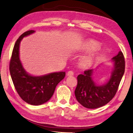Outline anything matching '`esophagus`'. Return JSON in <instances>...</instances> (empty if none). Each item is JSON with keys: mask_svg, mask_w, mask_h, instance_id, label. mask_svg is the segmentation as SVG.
I'll list each match as a JSON object with an SVG mask.
<instances>
[{"mask_svg": "<svg viewBox=\"0 0 133 133\" xmlns=\"http://www.w3.org/2000/svg\"><path fill=\"white\" fill-rule=\"evenodd\" d=\"M67 76H68V77H71V76H72L74 75V72L72 71H68V72H67Z\"/></svg>", "mask_w": 133, "mask_h": 133, "instance_id": "34e87169", "label": "esophagus"}]
</instances>
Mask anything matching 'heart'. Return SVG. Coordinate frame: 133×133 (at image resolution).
<instances>
[{
	"instance_id": "1",
	"label": "heart",
	"mask_w": 133,
	"mask_h": 133,
	"mask_svg": "<svg viewBox=\"0 0 133 133\" xmlns=\"http://www.w3.org/2000/svg\"><path fill=\"white\" fill-rule=\"evenodd\" d=\"M98 43L94 42V41H91L87 43L85 46H84V49L86 51H93V50L98 49ZM95 57H96V55L94 53H91L88 55L84 56L83 57L80 59L79 64L82 68H89L94 64Z\"/></svg>"
}]
</instances>
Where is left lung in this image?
Instances as JSON below:
<instances>
[{
	"label": "left lung",
	"instance_id": "obj_1",
	"mask_svg": "<svg viewBox=\"0 0 133 133\" xmlns=\"http://www.w3.org/2000/svg\"><path fill=\"white\" fill-rule=\"evenodd\" d=\"M114 63L110 78L102 85L94 81L93 69L85 71L77 77L78 84L75 95L78 103L87 108H97L105 105L111 100L118 90L125 71V60L123 54L119 51L112 58Z\"/></svg>",
	"mask_w": 133,
	"mask_h": 133
}]
</instances>
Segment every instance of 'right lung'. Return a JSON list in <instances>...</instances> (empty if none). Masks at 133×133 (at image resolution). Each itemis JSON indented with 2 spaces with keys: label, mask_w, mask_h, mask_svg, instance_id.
<instances>
[{
  "label": "right lung",
  "mask_w": 133,
  "mask_h": 133,
  "mask_svg": "<svg viewBox=\"0 0 133 133\" xmlns=\"http://www.w3.org/2000/svg\"><path fill=\"white\" fill-rule=\"evenodd\" d=\"M35 32L30 30L24 32L17 39L10 61L9 70L15 88L21 98L30 105H39L51 99L56 85L64 78L65 72L33 76L25 70L19 58L20 43L24 37Z\"/></svg>",
  "instance_id": "obj_1"
}]
</instances>
